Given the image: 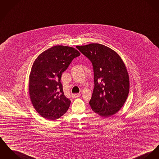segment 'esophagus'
Here are the masks:
<instances>
[{"label":"esophagus","mask_w":159,"mask_h":159,"mask_svg":"<svg viewBox=\"0 0 159 159\" xmlns=\"http://www.w3.org/2000/svg\"><path fill=\"white\" fill-rule=\"evenodd\" d=\"M81 96V95L80 93H76V94H73L72 95V98H77L78 97H80Z\"/></svg>","instance_id":"obj_1"}]
</instances>
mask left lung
I'll list each match as a JSON object with an SVG mask.
<instances>
[{
  "label": "left lung",
  "instance_id": "8db88e82",
  "mask_svg": "<svg viewBox=\"0 0 159 159\" xmlns=\"http://www.w3.org/2000/svg\"><path fill=\"white\" fill-rule=\"evenodd\" d=\"M76 48L92 63L94 89L89 104L102 117L115 115L124 106L129 93V77L125 66L117 53L98 43Z\"/></svg>",
  "mask_w": 159,
  "mask_h": 159
}]
</instances>
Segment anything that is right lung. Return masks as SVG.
Listing matches in <instances>:
<instances>
[{
	"label": "right lung",
	"instance_id": "1",
	"mask_svg": "<svg viewBox=\"0 0 159 159\" xmlns=\"http://www.w3.org/2000/svg\"><path fill=\"white\" fill-rule=\"evenodd\" d=\"M80 55L73 48L55 46L35 60L30 76V96L32 105L41 116L54 120L67 111L71 101L64 94L61 75Z\"/></svg>",
	"mask_w": 159,
	"mask_h": 159
}]
</instances>
